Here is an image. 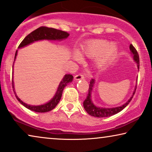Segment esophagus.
<instances>
[{
	"label": "esophagus",
	"mask_w": 152,
	"mask_h": 152,
	"mask_svg": "<svg viewBox=\"0 0 152 152\" xmlns=\"http://www.w3.org/2000/svg\"><path fill=\"white\" fill-rule=\"evenodd\" d=\"M74 78L76 80H78L80 79H84L85 76H84V75H83V74H78V75H76V76H74Z\"/></svg>",
	"instance_id": "obj_1"
}]
</instances>
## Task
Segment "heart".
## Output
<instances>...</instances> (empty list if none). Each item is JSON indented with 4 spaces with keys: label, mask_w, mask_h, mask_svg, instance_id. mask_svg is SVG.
<instances>
[{
    "label": "heart",
    "mask_w": 152,
    "mask_h": 152,
    "mask_svg": "<svg viewBox=\"0 0 152 152\" xmlns=\"http://www.w3.org/2000/svg\"><path fill=\"white\" fill-rule=\"evenodd\" d=\"M118 46L115 42L108 43L105 39H94L87 42L82 48L83 53L88 58H96L95 64L97 68L104 69L114 62L118 54ZM76 60H81L79 53H74Z\"/></svg>",
    "instance_id": "heart-1"
}]
</instances>
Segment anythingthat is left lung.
<instances>
[{
    "mask_svg": "<svg viewBox=\"0 0 152 152\" xmlns=\"http://www.w3.org/2000/svg\"><path fill=\"white\" fill-rule=\"evenodd\" d=\"M130 50L131 52V54H132L133 56V60H135V62L137 63V69H139L140 66V59H139V56L138 53H137L136 49H135L134 46H133L132 44H131L130 46ZM95 80L94 79H92L90 82V86H89V90H88V95H87L86 99H85L83 102V107L87 113H88L89 115H90L91 116L96 117H110L112 116V115H114L117 113H120V111H122L123 109H124L125 107H126L127 105H128L132 99L133 97V95L135 94V90H136V87H135L134 92L133 93L132 96L131 97L130 99L128 100V102L125 103L124 104H123L122 106L115 107V108H100V107H97L95 106V105L93 104L92 102V99H91V93H92L93 87H94Z\"/></svg>",
    "mask_w": 152,
    "mask_h": 152,
    "instance_id": "left-lung-1",
    "label": "left lung"
}]
</instances>
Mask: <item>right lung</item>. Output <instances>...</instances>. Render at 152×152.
<instances>
[{"label": "right lung", "mask_w": 152, "mask_h": 152, "mask_svg": "<svg viewBox=\"0 0 152 152\" xmlns=\"http://www.w3.org/2000/svg\"><path fill=\"white\" fill-rule=\"evenodd\" d=\"M69 35V34L68 32L62 31V30H57L52 28H48L46 27V26H42V27L38 28L37 29H36L34 30V31L30 32L29 35L26 36V37L23 39V41L21 42V44H19V47L18 48H20L24 47V46H27L28 44L32 43V42L39 41V40H62L67 38ZM17 50L16 51L15 60L16 59V56H17ZM73 78H74V77H73L72 75H64V78H62L61 82L60 83L57 92H56L53 98L51 100H50V102L46 103V104L40 105V106H31V105H28L27 104H26V103L22 102L19 97L17 96V94H16V93L15 92V90H14L13 80L12 83V88L14 92H15V96L17 97V100L19 101L23 106H24L26 108H27L30 110L35 111V112L46 113L48 112V111H50L53 108H55V107L57 106L58 104L60 102V99H61L62 92H63L64 87L66 86V85H67L69 83L72 82Z\"/></svg>", "instance_id": "obj_1"}]
</instances>
